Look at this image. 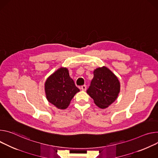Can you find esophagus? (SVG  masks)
<instances>
[{
    "label": "esophagus",
    "instance_id": "34e87169",
    "mask_svg": "<svg viewBox=\"0 0 158 158\" xmlns=\"http://www.w3.org/2000/svg\"><path fill=\"white\" fill-rule=\"evenodd\" d=\"M81 89L82 90H86V86L85 85H82V86H81Z\"/></svg>",
    "mask_w": 158,
    "mask_h": 158
}]
</instances>
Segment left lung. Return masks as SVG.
I'll return each instance as SVG.
<instances>
[{"instance_id":"obj_1","label":"left lung","mask_w":158,"mask_h":158,"mask_svg":"<svg viewBox=\"0 0 158 158\" xmlns=\"http://www.w3.org/2000/svg\"><path fill=\"white\" fill-rule=\"evenodd\" d=\"M119 92V81L109 69L103 66L94 70V78L86 92L98 107H108L117 99Z\"/></svg>"}]
</instances>
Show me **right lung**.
I'll use <instances>...</instances> for the list:
<instances>
[{
  "label": "right lung",
  "mask_w": 158,
  "mask_h": 158,
  "mask_svg": "<svg viewBox=\"0 0 158 158\" xmlns=\"http://www.w3.org/2000/svg\"><path fill=\"white\" fill-rule=\"evenodd\" d=\"M80 90L69 77L66 68H61L51 75L45 83V92L48 100L58 109H65L70 101Z\"/></svg>",
  "instance_id": "obj_1"
}]
</instances>
